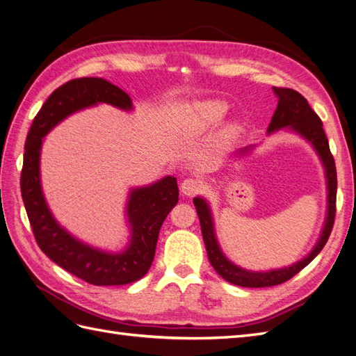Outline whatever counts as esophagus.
Listing matches in <instances>:
<instances>
[{
    "mask_svg": "<svg viewBox=\"0 0 356 356\" xmlns=\"http://www.w3.org/2000/svg\"><path fill=\"white\" fill-rule=\"evenodd\" d=\"M200 189H202V181H200L198 179H193V177L185 179L184 181H181V185H180L181 194H185L188 197L195 195Z\"/></svg>",
    "mask_w": 356,
    "mask_h": 356,
    "instance_id": "34e87169",
    "label": "esophagus"
}]
</instances>
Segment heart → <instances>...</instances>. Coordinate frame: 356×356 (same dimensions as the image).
Returning a JSON list of instances; mask_svg holds the SVG:
<instances>
[{"instance_id": "1", "label": "heart", "mask_w": 356, "mask_h": 356, "mask_svg": "<svg viewBox=\"0 0 356 356\" xmlns=\"http://www.w3.org/2000/svg\"><path fill=\"white\" fill-rule=\"evenodd\" d=\"M227 113V104L222 100H203L181 106V124L189 132H204L220 123ZM239 132L238 123H229L224 127V135L232 138Z\"/></svg>"}]
</instances>
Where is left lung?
Listing matches in <instances>:
<instances>
[{
	"mask_svg": "<svg viewBox=\"0 0 356 356\" xmlns=\"http://www.w3.org/2000/svg\"><path fill=\"white\" fill-rule=\"evenodd\" d=\"M273 93L278 97V105L275 113L272 115V120L268 127V134L278 132L281 129H286L290 132H295L302 136L309 144L313 145V149L318 154V158L322 161V165L325 168V179H326V191H327V204H326V218L323 222V229L318 241L316 242L314 248L309 251L304 259L293 263V265L280 268V269H270V270H248L243 269L238 265H234L224 256V252L218 243L216 234H215V224L212 218L211 206L206 202L203 197L194 198V206L197 209L200 225H202L203 241L206 245L207 257L213 269L220 273V275L232 282L234 286L241 287H270L277 286L295 277L296 273L304 269L309 261H312L318 252L322 251L325 243L330 238L334 218H335V198H337V171H335V162L330 150V144H327V138L323 131L322 120L318 115L313 111L312 106L308 105L307 99L299 95L298 91L291 88H281V87H272ZM250 147L241 149L236 154H243Z\"/></svg>",
	"mask_w": 356,
	"mask_h": 356,
	"instance_id": "obj_1",
	"label": "left lung"
}]
</instances>
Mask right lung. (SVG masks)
Here are the masks:
<instances>
[{"instance_id":"obj_1","label":"right lung","mask_w":356,"mask_h":356,"mask_svg":"<svg viewBox=\"0 0 356 356\" xmlns=\"http://www.w3.org/2000/svg\"><path fill=\"white\" fill-rule=\"evenodd\" d=\"M97 104L113 105L123 111L134 109L129 95L104 78L72 79L47 99L26 135L21 194L34 238L54 263L90 284L123 286L143 278L150 269L162 222L179 202V188L176 177L167 176L129 191L126 218L131 238L120 252L91 247L57 222L42 189L43 138L70 114Z\"/></svg>"}]
</instances>
